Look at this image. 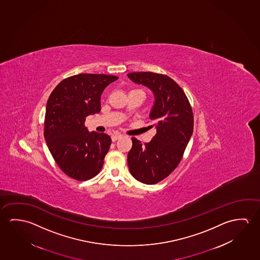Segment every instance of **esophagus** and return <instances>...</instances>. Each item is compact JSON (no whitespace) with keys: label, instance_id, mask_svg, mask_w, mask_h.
<instances>
[{"label":"esophagus","instance_id":"34e87169","mask_svg":"<svg viewBox=\"0 0 260 260\" xmlns=\"http://www.w3.org/2000/svg\"><path fill=\"white\" fill-rule=\"evenodd\" d=\"M121 136H122V135H121V134H119V133H117V134H113V135L111 136V140H112V141H116Z\"/></svg>","mask_w":260,"mask_h":260}]
</instances>
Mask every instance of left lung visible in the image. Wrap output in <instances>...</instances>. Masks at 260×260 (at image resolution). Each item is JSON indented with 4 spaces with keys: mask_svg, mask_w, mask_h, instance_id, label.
Returning a JSON list of instances; mask_svg holds the SVG:
<instances>
[{
    "mask_svg": "<svg viewBox=\"0 0 260 260\" xmlns=\"http://www.w3.org/2000/svg\"><path fill=\"white\" fill-rule=\"evenodd\" d=\"M137 84L152 91L154 104L149 118L157 133L151 141L141 143L132 138L128 154L131 174L141 183L152 185L167 178L179 165L193 133V113L183 89L163 74L141 72L128 73Z\"/></svg>",
    "mask_w": 260,
    "mask_h": 260,
    "instance_id": "left-lung-1",
    "label": "left lung"
}]
</instances>
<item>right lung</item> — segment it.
<instances>
[{
	"instance_id": "obj_1",
	"label": "right lung",
	"mask_w": 260,
	"mask_h": 260,
	"mask_svg": "<svg viewBox=\"0 0 260 260\" xmlns=\"http://www.w3.org/2000/svg\"><path fill=\"white\" fill-rule=\"evenodd\" d=\"M117 80L113 75L78 74L60 81L48 99L44 138L58 166L73 179H91L103 169L111 137L89 132L84 123L101 111L103 90Z\"/></svg>"
}]
</instances>
